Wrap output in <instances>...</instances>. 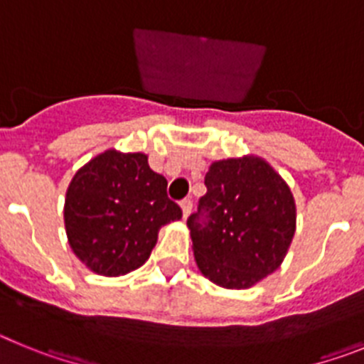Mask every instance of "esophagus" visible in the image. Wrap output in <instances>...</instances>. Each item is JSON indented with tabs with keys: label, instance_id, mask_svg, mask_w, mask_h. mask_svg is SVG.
<instances>
[{
	"label": "esophagus",
	"instance_id": "obj_1",
	"mask_svg": "<svg viewBox=\"0 0 364 364\" xmlns=\"http://www.w3.org/2000/svg\"><path fill=\"white\" fill-rule=\"evenodd\" d=\"M180 208H182V213H184V218L188 217L189 213H191V210H193V200L191 198H184V200L180 202Z\"/></svg>",
	"mask_w": 364,
	"mask_h": 364
}]
</instances>
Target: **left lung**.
Segmentation results:
<instances>
[{
	"mask_svg": "<svg viewBox=\"0 0 364 364\" xmlns=\"http://www.w3.org/2000/svg\"><path fill=\"white\" fill-rule=\"evenodd\" d=\"M198 210L188 217L198 268L215 284L242 290L281 266L295 233L290 188L260 159L211 164Z\"/></svg>",
	"mask_w": 364,
	"mask_h": 364,
	"instance_id": "8db88e82",
	"label": "left lung"
}]
</instances>
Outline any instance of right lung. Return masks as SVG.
Here are the masks:
<instances>
[{"mask_svg":"<svg viewBox=\"0 0 364 364\" xmlns=\"http://www.w3.org/2000/svg\"><path fill=\"white\" fill-rule=\"evenodd\" d=\"M63 217L74 255L92 272L118 277L149 259L159 230L182 210L146 154L111 149L74 175Z\"/></svg>","mask_w":364,"mask_h":364,"instance_id":"add662e5","label":"right lung"}]
</instances>
